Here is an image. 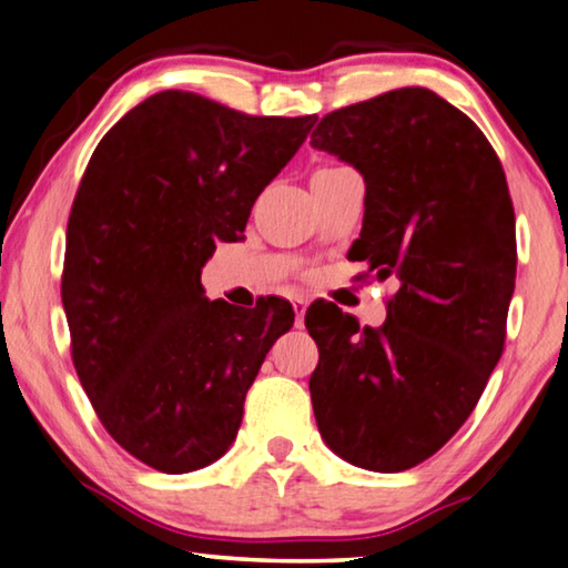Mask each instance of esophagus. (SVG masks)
<instances>
[{"instance_id": "obj_1", "label": "esophagus", "mask_w": 568, "mask_h": 568, "mask_svg": "<svg viewBox=\"0 0 568 568\" xmlns=\"http://www.w3.org/2000/svg\"><path fill=\"white\" fill-rule=\"evenodd\" d=\"M292 306H294V314H296V324H302L304 314H306V306H310V300H306V296H294Z\"/></svg>"}]
</instances>
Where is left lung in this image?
Listing matches in <instances>:
<instances>
[{
    "instance_id": "1",
    "label": "left lung",
    "mask_w": 568,
    "mask_h": 568,
    "mask_svg": "<svg viewBox=\"0 0 568 568\" xmlns=\"http://www.w3.org/2000/svg\"><path fill=\"white\" fill-rule=\"evenodd\" d=\"M312 145L355 165L365 221L359 278H395L387 320L359 327L337 304L306 310L322 438L352 466L399 473L448 443L504 355L516 286V213L504 165L473 120L425 88L332 110Z\"/></svg>"
}]
</instances>
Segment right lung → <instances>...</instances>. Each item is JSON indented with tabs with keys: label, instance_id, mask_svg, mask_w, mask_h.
<instances>
[{
	"label": "right lung",
	"instance_id": "obj_1",
	"mask_svg": "<svg viewBox=\"0 0 568 568\" xmlns=\"http://www.w3.org/2000/svg\"><path fill=\"white\" fill-rule=\"evenodd\" d=\"M317 115H246L163 90L102 135L74 193L62 266L72 365L120 448L161 473L209 466L234 443L244 399L294 324L286 300L254 310L203 296L219 241Z\"/></svg>",
	"mask_w": 568,
	"mask_h": 568
}]
</instances>
